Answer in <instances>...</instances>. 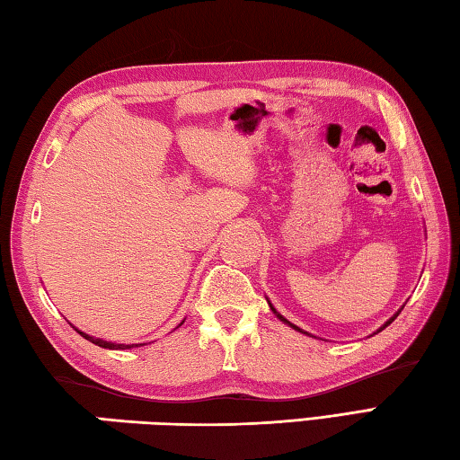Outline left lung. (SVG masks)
<instances>
[{"label":"left lung","instance_id":"obj_1","mask_svg":"<svg viewBox=\"0 0 460 460\" xmlns=\"http://www.w3.org/2000/svg\"><path fill=\"white\" fill-rule=\"evenodd\" d=\"M267 304H270V307H271V312H273L275 315H278V320H279V322H283V323H286V325H289V328H294L296 332H302V333H305V336H310V338H315V336H312V333H307V332H304L302 328H297V325H296V323H291L289 320H286V317H283V315H281V314H279L278 310H275V307H273V304L270 302V299H267ZM402 307H404V305H402ZM402 307H400V310H398V312H396L394 315H392V317H390V320H386V322H384V323L380 325V328H378V330H376L374 333H378V332H382L384 328H388V325H390L392 322H394V320H396V317H398V314H400V312H402ZM374 333H372V336H374Z\"/></svg>","mask_w":460,"mask_h":460}]
</instances>
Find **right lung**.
Instances as JSON below:
<instances>
[{"label":"right lung","instance_id":"1","mask_svg":"<svg viewBox=\"0 0 460 460\" xmlns=\"http://www.w3.org/2000/svg\"><path fill=\"white\" fill-rule=\"evenodd\" d=\"M185 322V320H182ZM182 322L179 323V325H182ZM177 325V328H179ZM82 338H86L88 341H92V344H96V346H100V348H106V349H130V348H137V346H145V344H116V341H106V340H102V338H94V336H90V333H84V332H80V330H76Z\"/></svg>","mask_w":460,"mask_h":460}]
</instances>
